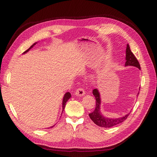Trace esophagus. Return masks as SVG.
Returning a JSON list of instances; mask_svg holds the SVG:
<instances>
[{
  "label": "esophagus",
  "instance_id": "1",
  "mask_svg": "<svg viewBox=\"0 0 157 157\" xmlns=\"http://www.w3.org/2000/svg\"><path fill=\"white\" fill-rule=\"evenodd\" d=\"M75 94L76 96H82L83 95L85 94V91L82 88H78L76 89V90L75 92Z\"/></svg>",
  "mask_w": 157,
  "mask_h": 157
}]
</instances>
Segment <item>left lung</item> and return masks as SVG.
<instances>
[{"label": "left lung", "instance_id": "1", "mask_svg": "<svg viewBox=\"0 0 157 157\" xmlns=\"http://www.w3.org/2000/svg\"><path fill=\"white\" fill-rule=\"evenodd\" d=\"M126 62H125V66H134L140 69V65L136 59L134 55L131 51L129 48V44L127 45L126 48ZM93 94H94V97L96 98V107L94 110V111L89 113L90 118L92 119V121L94 122L96 125H98L99 127H102V128H111L113 126H115L116 125L119 124L123 122L125 120L127 119L128 117L129 116V113L126 115L122 117H119L117 119H110V118H105L103 117L101 112H100V105H101V98H100V94L97 89L93 90ZM139 94V93H138Z\"/></svg>", "mask_w": 157, "mask_h": 157}]
</instances>
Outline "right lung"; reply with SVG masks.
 <instances>
[{"label": "right lung", "instance_id": "obj_1", "mask_svg": "<svg viewBox=\"0 0 157 157\" xmlns=\"http://www.w3.org/2000/svg\"><path fill=\"white\" fill-rule=\"evenodd\" d=\"M35 44H36L34 43V44L32 45V46H30V47H29V48L27 50V51H25L24 52H23V53L27 52L29 51V50L30 49V48H32L33 47V46H34ZM70 97H71V94H70L69 92H67L66 94H65V96H64V98H63V110H64V109H65V105H66V102H67V101L70 98ZM52 127H53V126H51V128H52Z\"/></svg>", "mask_w": 157, "mask_h": 157}]
</instances>
